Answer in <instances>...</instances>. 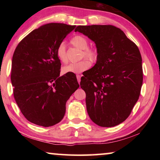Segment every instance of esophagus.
I'll return each instance as SVG.
<instances>
[{"mask_svg":"<svg viewBox=\"0 0 160 160\" xmlns=\"http://www.w3.org/2000/svg\"><path fill=\"white\" fill-rule=\"evenodd\" d=\"M77 79H78V82H80V79H81V76L80 75H77Z\"/></svg>","mask_w":160,"mask_h":160,"instance_id":"esophagus-1","label":"esophagus"}]
</instances>
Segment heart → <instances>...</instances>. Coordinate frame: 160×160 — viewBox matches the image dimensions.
<instances>
[{
  "label": "heart",
  "mask_w": 160,
  "mask_h": 160,
  "mask_svg": "<svg viewBox=\"0 0 160 160\" xmlns=\"http://www.w3.org/2000/svg\"><path fill=\"white\" fill-rule=\"evenodd\" d=\"M70 43L75 47L82 50L81 58L84 57L89 59L92 63H95L98 58V51L94 47H88L89 42L87 38L83 35H76L70 40ZM56 56L61 63H66L68 62V57L66 53V44L63 42L59 44L56 48ZM88 59L84 58L82 60L72 63L63 68V73H80L88 70L90 67V62Z\"/></svg>",
  "instance_id": "1"
}]
</instances>
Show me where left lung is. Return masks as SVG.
<instances>
[{"label": "left lung", "instance_id": "obj_1", "mask_svg": "<svg viewBox=\"0 0 160 160\" xmlns=\"http://www.w3.org/2000/svg\"><path fill=\"white\" fill-rule=\"evenodd\" d=\"M94 42L98 58L81 78L88 115L97 125L113 127L131 114L142 85V58L137 45L113 25L78 26Z\"/></svg>", "mask_w": 160, "mask_h": 160}]
</instances>
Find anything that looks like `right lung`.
<instances>
[{"label": "right lung", "mask_w": 160, "mask_h": 160, "mask_svg": "<svg viewBox=\"0 0 160 160\" xmlns=\"http://www.w3.org/2000/svg\"><path fill=\"white\" fill-rule=\"evenodd\" d=\"M75 25L49 23L22 39L12 56L11 82L15 102L32 123L52 126L63 119L66 104L79 88L74 73L60 76L56 48Z\"/></svg>", "instance_id": "obj_1"}]
</instances>
